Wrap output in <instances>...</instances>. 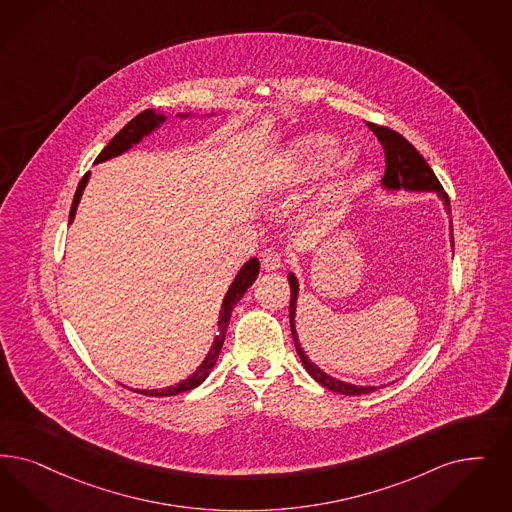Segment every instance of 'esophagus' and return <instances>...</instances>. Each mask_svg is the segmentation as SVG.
<instances>
[{"label":"esophagus","instance_id":"obj_1","mask_svg":"<svg viewBox=\"0 0 512 512\" xmlns=\"http://www.w3.org/2000/svg\"><path fill=\"white\" fill-rule=\"evenodd\" d=\"M282 255L276 249H266L265 253L261 255V266L265 270H278L282 266Z\"/></svg>","mask_w":512,"mask_h":512}]
</instances>
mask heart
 Wrapping results in <instances>:
<instances>
[{
    "label": "heart",
    "mask_w": 512,
    "mask_h": 512,
    "mask_svg": "<svg viewBox=\"0 0 512 512\" xmlns=\"http://www.w3.org/2000/svg\"><path fill=\"white\" fill-rule=\"evenodd\" d=\"M337 152V141L326 133H310L287 148L284 160L278 165L274 173V186L278 190H291L299 184L305 183L308 177H312L316 171H320ZM354 169V156L341 158L331 175L329 181L328 196L339 192L347 181L348 175Z\"/></svg>",
    "instance_id": "1"
}]
</instances>
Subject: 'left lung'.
Segmentation results:
<instances>
[{
	"label": "left lung",
	"instance_id": "1",
	"mask_svg": "<svg viewBox=\"0 0 512 512\" xmlns=\"http://www.w3.org/2000/svg\"><path fill=\"white\" fill-rule=\"evenodd\" d=\"M369 129L375 133V137L379 139V143L383 144L385 150V177H383V186L389 190H421V192H436L442 200L446 209L450 211V198L444 192L442 184L436 179L434 171L430 169V165L425 162V158L417 152V148L409 143L408 139H404L400 133L392 131L390 127L385 125H377V123H368ZM451 246H453V226L450 230ZM289 280V287H291V299H289V326H291V335H293V343L297 348V354L303 362V366L307 369L308 373L326 389L339 392V394H347V396H362V394H369L375 390L383 389V387H356L350 385L345 381L333 379L326 371L318 368L316 364H312L308 360L305 350L299 345L297 339V331H295V307H297V293H299V284L297 278L293 274L287 276ZM387 387V385H385Z\"/></svg>",
	"mask_w": 512,
	"mask_h": 512
}]
</instances>
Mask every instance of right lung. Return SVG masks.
<instances>
[{"mask_svg": "<svg viewBox=\"0 0 512 512\" xmlns=\"http://www.w3.org/2000/svg\"><path fill=\"white\" fill-rule=\"evenodd\" d=\"M164 122L165 116L156 114V112L150 110V108L144 110L141 114H137L131 122L123 127L122 131H120L110 143L104 146L103 152L97 156L95 162L99 164V162L110 160V158H114V156H120L125 150H129L133 144L139 143L144 135L152 133L160 123ZM89 175H91V173L87 171V173L83 175L80 184H78V188H76L74 202H72V207H70L68 223H72L74 217H76V209H78V204H80L83 188H85V184L89 181ZM257 274H259V261H257L255 257L249 259L246 265L242 266V270L236 274L234 282L230 284L228 291H226L225 301H223V307H221V312H219V335L215 337V341H213V345L209 348L204 362L198 366V369H196L188 379H184V381H181V383L175 385V387H165V389L162 390H135V392H141L144 396H175V394H181V392L196 389L198 385H202L205 381V377L211 373V369L215 366V362H217V358H219V352H221L223 343H225L226 328H228V322H230V314H232V310L236 307V303L244 297L247 287H251V284L255 282Z\"/></svg>", "mask_w": 512, "mask_h": 512, "instance_id": "right-lung-1", "label": "right lung"}]
</instances>
